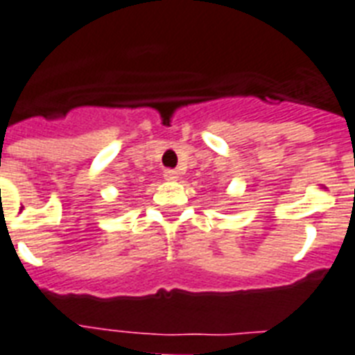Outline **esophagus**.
<instances>
[{
	"label": "esophagus",
	"instance_id": "esophagus-1",
	"mask_svg": "<svg viewBox=\"0 0 355 355\" xmlns=\"http://www.w3.org/2000/svg\"><path fill=\"white\" fill-rule=\"evenodd\" d=\"M163 178H165L166 181H175L180 178V172L174 171V168H166V171L163 172Z\"/></svg>",
	"mask_w": 355,
	"mask_h": 355
}]
</instances>
